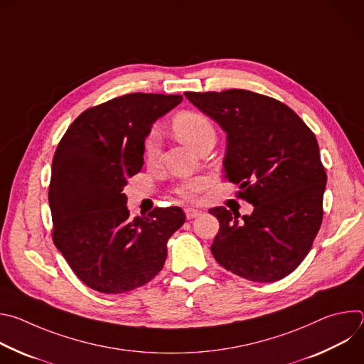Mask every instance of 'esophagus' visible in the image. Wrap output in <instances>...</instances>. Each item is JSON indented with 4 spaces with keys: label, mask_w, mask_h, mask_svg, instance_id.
Instances as JSON below:
<instances>
[{
    "label": "esophagus",
    "mask_w": 364,
    "mask_h": 364,
    "mask_svg": "<svg viewBox=\"0 0 364 364\" xmlns=\"http://www.w3.org/2000/svg\"><path fill=\"white\" fill-rule=\"evenodd\" d=\"M184 212H186V218H187L188 220H191V219H194V218H198V216L201 215L200 210L193 209V207H188V209H186Z\"/></svg>",
    "instance_id": "1"
}]
</instances>
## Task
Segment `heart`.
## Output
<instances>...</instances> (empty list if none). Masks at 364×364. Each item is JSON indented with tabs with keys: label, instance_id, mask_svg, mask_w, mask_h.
I'll return each mask as SVG.
<instances>
[{
	"label": "heart",
	"instance_id": "obj_1",
	"mask_svg": "<svg viewBox=\"0 0 364 364\" xmlns=\"http://www.w3.org/2000/svg\"><path fill=\"white\" fill-rule=\"evenodd\" d=\"M173 129L178 139L186 145L197 149L204 141L215 138L216 132L212 122L196 112H183L173 121ZM161 151V138L157 131H151L144 142V155L149 163L157 161ZM201 188V181H186L178 186L177 191L184 197H193Z\"/></svg>",
	"mask_w": 364,
	"mask_h": 364
}]
</instances>
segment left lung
<instances>
[{
	"label": "left lung",
	"instance_id": "left-lung-1",
	"mask_svg": "<svg viewBox=\"0 0 364 364\" xmlns=\"http://www.w3.org/2000/svg\"><path fill=\"white\" fill-rule=\"evenodd\" d=\"M184 95L226 132L223 173L253 205L242 218L225 207L209 210L220 223L215 259L253 282L285 278L308 255L323 220L327 174L316 135L269 96L243 89Z\"/></svg>",
	"mask_w": 364,
	"mask_h": 364
}]
</instances>
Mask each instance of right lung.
<instances>
[{
  "instance_id": "1",
  "label": "right lung",
  "mask_w": 364,
  "mask_h": 364,
  "mask_svg": "<svg viewBox=\"0 0 364 364\" xmlns=\"http://www.w3.org/2000/svg\"><path fill=\"white\" fill-rule=\"evenodd\" d=\"M181 95L131 93L85 111L58 145L48 204L53 242L77 278L102 294L149 282L167 259V242L184 222L180 207H157L129 219L128 177L144 166L152 124Z\"/></svg>"
}]
</instances>
